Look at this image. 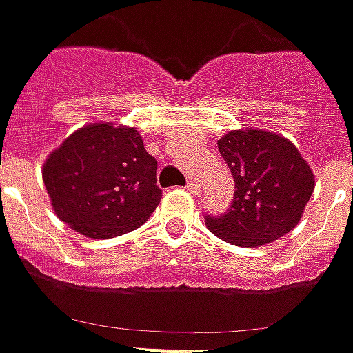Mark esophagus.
Returning <instances> with one entry per match:
<instances>
[{"mask_svg": "<svg viewBox=\"0 0 353 353\" xmlns=\"http://www.w3.org/2000/svg\"><path fill=\"white\" fill-rule=\"evenodd\" d=\"M188 191L189 193H199V185L195 181H188Z\"/></svg>", "mask_w": 353, "mask_h": 353, "instance_id": "1", "label": "esophagus"}]
</instances>
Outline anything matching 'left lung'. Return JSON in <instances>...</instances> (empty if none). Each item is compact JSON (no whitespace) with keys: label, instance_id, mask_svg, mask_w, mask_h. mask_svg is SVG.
<instances>
[{"label":"left lung","instance_id":"left-lung-1","mask_svg":"<svg viewBox=\"0 0 353 353\" xmlns=\"http://www.w3.org/2000/svg\"><path fill=\"white\" fill-rule=\"evenodd\" d=\"M234 177V199L221 216L205 221L214 236L256 248L299 225L314 176L291 140L261 128L230 130L216 142Z\"/></svg>","mask_w":353,"mask_h":353}]
</instances>
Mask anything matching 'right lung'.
<instances>
[{
  "mask_svg": "<svg viewBox=\"0 0 353 353\" xmlns=\"http://www.w3.org/2000/svg\"><path fill=\"white\" fill-rule=\"evenodd\" d=\"M158 164L139 130L111 123L70 134L43 165L56 216L88 238H113L148 221L162 199Z\"/></svg>",
  "mask_w": 353,
  "mask_h": 353,
  "instance_id": "right-lung-1",
  "label": "right lung"
}]
</instances>
